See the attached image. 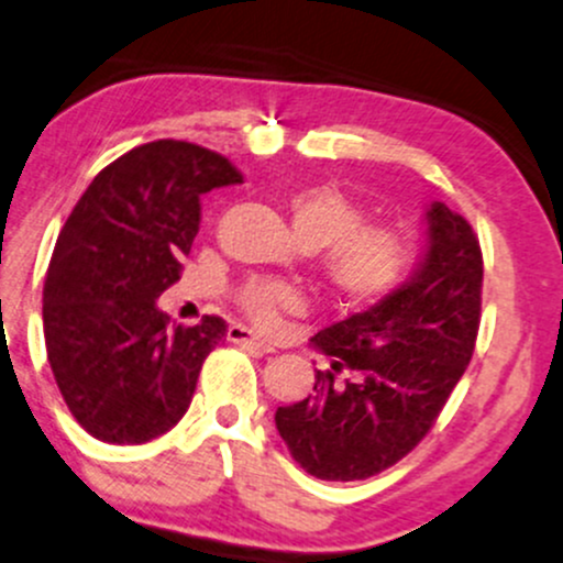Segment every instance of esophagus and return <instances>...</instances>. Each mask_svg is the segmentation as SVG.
<instances>
[{"label":"esophagus","mask_w":563,"mask_h":563,"mask_svg":"<svg viewBox=\"0 0 563 563\" xmlns=\"http://www.w3.org/2000/svg\"><path fill=\"white\" fill-rule=\"evenodd\" d=\"M228 341L230 343H239V346H246L256 351V354H273V346L269 343H264L260 335H254L252 330L246 328V324H230L228 328Z\"/></svg>","instance_id":"esophagus-1"}]
</instances>
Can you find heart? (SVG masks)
Masks as SVG:
<instances>
[{"label":"heart","mask_w":563,"mask_h":563,"mask_svg":"<svg viewBox=\"0 0 563 563\" xmlns=\"http://www.w3.org/2000/svg\"><path fill=\"white\" fill-rule=\"evenodd\" d=\"M290 225L303 249H322L320 275L338 301L364 307L398 286L409 267V249L396 230L367 222V212L335 186H309L288 199ZM254 324L273 330L301 311V296L286 283L252 280L239 294Z\"/></svg>","instance_id":"b5f03b06"}]
</instances>
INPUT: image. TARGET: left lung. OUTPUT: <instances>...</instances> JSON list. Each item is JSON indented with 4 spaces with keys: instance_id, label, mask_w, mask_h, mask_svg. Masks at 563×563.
<instances>
[{
    "instance_id": "obj_1",
    "label": "left lung",
    "mask_w": 563,
    "mask_h": 563,
    "mask_svg": "<svg viewBox=\"0 0 563 563\" xmlns=\"http://www.w3.org/2000/svg\"><path fill=\"white\" fill-rule=\"evenodd\" d=\"M483 249L462 214L428 209V254L401 288L311 341L330 358L314 393L275 411L290 456L311 477L380 475L428 435L475 354Z\"/></svg>"
}]
</instances>
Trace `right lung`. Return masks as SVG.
I'll use <instances>...</instances> for the list:
<instances>
[{
  "label": "right lung",
  "mask_w": 563,
  "mask_h": 563,
  "mask_svg": "<svg viewBox=\"0 0 563 563\" xmlns=\"http://www.w3.org/2000/svg\"><path fill=\"white\" fill-rule=\"evenodd\" d=\"M230 183L243 175L222 154L159 139L107 165L59 230L44 280L46 358L88 435L146 443L191 406L228 324H175L157 299L191 252L201 194Z\"/></svg>",
  "instance_id": "1"
}]
</instances>
